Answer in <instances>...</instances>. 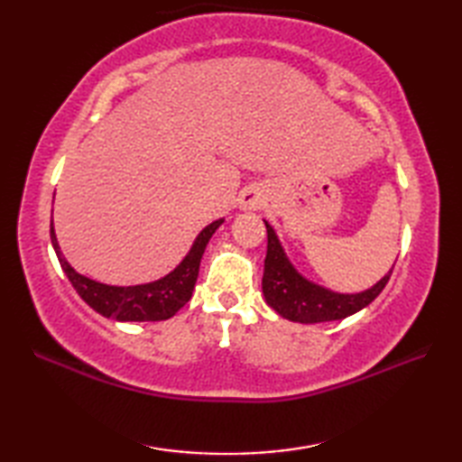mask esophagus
Listing matches in <instances>:
<instances>
[{"label": "esophagus", "instance_id": "esophagus-1", "mask_svg": "<svg viewBox=\"0 0 462 462\" xmlns=\"http://www.w3.org/2000/svg\"><path fill=\"white\" fill-rule=\"evenodd\" d=\"M263 202H266V194H263V190L258 189V186H252V189L242 192L240 206L244 210H258L262 208Z\"/></svg>", "mask_w": 462, "mask_h": 462}]
</instances>
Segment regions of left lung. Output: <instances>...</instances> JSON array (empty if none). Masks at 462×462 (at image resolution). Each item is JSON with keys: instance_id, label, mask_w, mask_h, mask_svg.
<instances>
[{"instance_id": "obj_1", "label": "left lung", "mask_w": 462, "mask_h": 462, "mask_svg": "<svg viewBox=\"0 0 462 462\" xmlns=\"http://www.w3.org/2000/svg\"><path fill=\"white\" fill-rule=\"evenodd\" d=\"M268 230V252L263 262L262 291L268 306L276 310L282 318L300 323H319L343 319L363 310L375 300L387 286L391 270L375 286L361 293H336L306 280L291 266L280 246V240L272 226Z\"/></svg>"}]
</instances>
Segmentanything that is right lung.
Masks as SVG:
<instances>
[{
  "instance_id": "obj_1",
  "label": "right lung",
  "mask_w": 462,
  "mask_h": 462,
  "mask_svg": "<svg viewBox=\"0 0 462 462\" xmlns=\"http://www.w3.org/2000/svg\"><path fill=\"white\" fill-rule=\"evenodd\" d=\"M222 222L224 220H216L206 226L199 234V238L194 240L189 256L169 276L151 283H143V286H106V283H99L77 273L63 258V252L59 248L53 232V222L51 244L69 282L73 283V288L87 306H91L97 313H101L105 318H113L116 321H162L172 318L190 300L196 278H199L200 260L206 244H208L212 234Z\"/></svg>"
}]
</instances>
